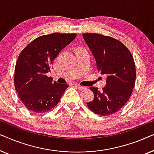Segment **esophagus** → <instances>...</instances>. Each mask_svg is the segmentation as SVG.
I'll return each mask as SVG.
<instances>
[{
    "label": "esophagus",
    "instance_id": "esophagus-1",
    "mask_svg": "<svg viewBox=\"0 0 154 154\" xmlns=\"http://www.w3.org/2000/svg\"><path fill=\"white\" fill-rule=\"evenodd\" d=\"M75 87L78 90H83V89H85V88H84L83 86H81V85H77V84H75Z\"/></svg>",
    "mask_w": 154,
    "mask_h": 154
}]
</instances>
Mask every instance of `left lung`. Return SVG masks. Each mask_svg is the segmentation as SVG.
Listing matches in <instances>:
<instances>
[{
  "label": "left lung",
  "mask_w": 154,
  "mask_h": 154,
  "mask_svg": "<svg viewBox=\"0 0 154 154\" xmlns=\"http://www.w3.org/2000/svg\"><path fill=\"white\" fill-rule=\"evenodd\" d=\"M97 70L106 76V86L99 91L90 87L94 100L88 102L90 110L100 116L117 112L129 100L135 83L136 70L130 50L119 40L98 33H83Z\"/></svg>",
  "instance_id": "left-lung-1"
}]
</instances>
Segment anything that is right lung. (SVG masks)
Instances as JSON below:
<instances>
[{"mask_svg": "<svg viewBox=\"0 0 154 154\" xmlns=\"http://www.w3.org/2000/svg\"><path fill=\"white\" fill-rule=\"evenodd\" d=\"M76 37L75 33H54L41 35L21 52L14 71L19 97L29 111L44 113L60 102L68 85L47 76L53 60Z\"/></svg>", "mask_w": 154, "mask_h": 154, "instance_id": "obj_1", "label": "right lung"}]
</instances>
